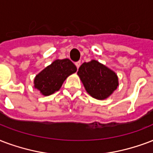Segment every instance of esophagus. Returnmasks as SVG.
<instances>
[{"label": "esophagus", "mask_w": 153, "mask_h": 153, "mask_svg": "<svg viewBox=\"0 0 153 153\" xmlns=\"http://www.w3.org/2000/svg\"><path fill=\"white\" fill-rule=\"evenodd\" d=\"M80 65H81V62H75V66H76L77 69L79 68Z\"/></svg>", "instance_id": "34e87169"}]
</instances>
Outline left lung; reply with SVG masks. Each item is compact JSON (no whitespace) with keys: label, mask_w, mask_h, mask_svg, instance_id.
<instances>
[{"label":"left lung","mask_w":153,"mask_h":153,"mask_svg":"<svg viewBox=\"0 0 153 153\" xmlns=\"http://www.w3.org/2000/svg\"><path fill=\"white\" fill-rule=\"evenodd\" d=\"M77 74L87 93L96 100L108 99L119 87L116 73L95 59L82 64Z\"/></svg>","instance_id":"obj_1"}]
</instances>
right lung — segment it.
Here are the masks:
<instances>
[{
  "mask_svg": "<svg viewBox=\"0 0 153 153\" xmlns=\"http://www.w3.org/2000/svg\"><path fill=\"white\" fill-rule=\"evenodd\" d=\"M76 71V66L70 59H56L35 76L33 87L48 96L59 91L67 77Z\"/></svg>",
  "mask_w": 153,
  "mask_h": 153,
  "instance_id": "1",
  "label": "right lung"
}]
</instances>
